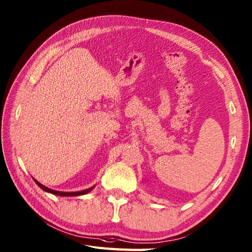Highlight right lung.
<instances>
[{
	"mask_svg": "<svg viewBox=\"0 0 252 252\" xmlns=\"http://www.w3.org/2000/svg\"><path fill=\"white\" fill-rule=\"evenodd\" d=\"M34 182L37 184V185L44 190V191L46 192H49V193H52V194H55V195H61V197H78V195H82V194H87L89 193L90 191H92V190L94 189L95 186L93 187H90L88 189H84V190H80V191H75V192H64V191H58V190H53V189H50L46 187L45 185H42V184H40L38 181H36L35 179H33Z\"/></svg>",
	"mask_w": 252,
	"mask_h": 252,
	"instance_id": "1",
	"label": "right lung"
}]
</instances>
